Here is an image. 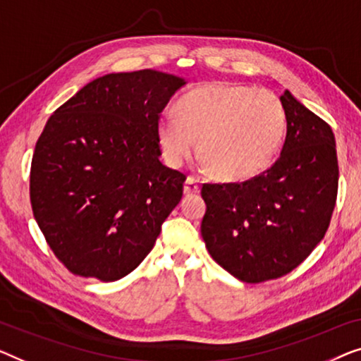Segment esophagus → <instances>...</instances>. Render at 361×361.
Listing matches in <instances>:
<instances>
[{
  "label": "esophagus",
  "instance_id": "1",
  "mask_svg": "<svg viewBox=\"0 0 361 361\" xmlns=\"http://www.w3.org/2000/svg\"><path fill=\"white\" fill-rule=\"evenodd\" d=\"M185 195H197L200 192V183H197L196 178H192V176H188L186 181H185Z\"/></svg>",
  "mask_w": 361,
  "mask_h": 361
}]
</instances>
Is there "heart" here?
Listing matches in <instances>:
<instances>
[{
  "instance_id": "1",
  "label": "heart",
  "mask_w": 361,
  "mask_h": 361,
  "mask_svg": "<svg viewBox=\"0 0 361 361\" xmlns=\"http://www.w3.org/2000/svg\"><path fill=\"white\" fill-rule=\"evenodd\" d=\"M286 130V111L270 90L207 85L178 101V114L160 116L157 132L166 164L181 166L197 140L202 166L217 178L243 181L267 170Z\"/></svg>"
}]
</instances>
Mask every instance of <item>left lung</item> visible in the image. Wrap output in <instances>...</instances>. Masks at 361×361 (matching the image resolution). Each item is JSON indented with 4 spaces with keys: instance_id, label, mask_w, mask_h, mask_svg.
I'll return each mask as SVG.
<instances>
[{
    "instance_id": "1",
    "label": "left lung",
    "mask_w": 361,
    "mask_h": 361,
    "mask_svg": "<svg viewBox=\"0 0 361 361\" xmlns=\"http://www.w3.org/2000/svg\"><path fill=\"white\" fill-rule=\"evenodd\" d=\"M288 130L270 169L242 183H204L201 235L237 280L262 283L306 260L331 224L338 190L334 132L284 90Z\"/></svg>"
}]
</instances>
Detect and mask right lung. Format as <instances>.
<instances>
[{"label":"right lung","instance_id":"1","mask_svg":"<svg viewBox=\"0 0 361 361\" xmlns=\"http://www.w3.org/2000/svg\"><path fill=\"white\" fill-rule=\"evenodd\" d=\"M185 80L109 73L54 111L30 164V206L73 275L116 281L154 248L186 176L160 161L159 119Z\"/></svg>","mask_w":361,"mask_h":361}]
</instances>
